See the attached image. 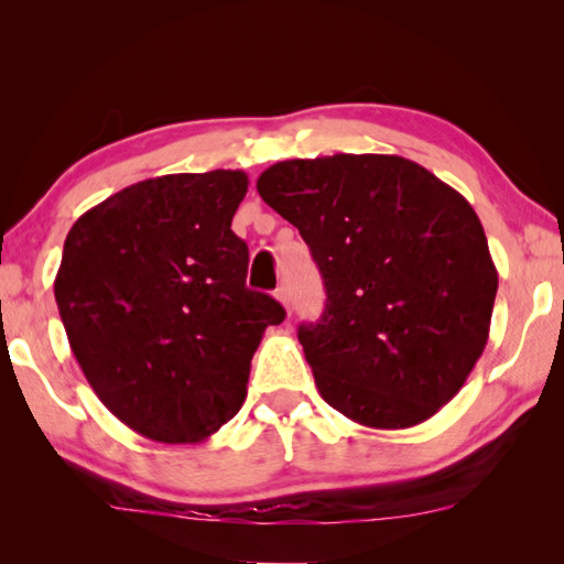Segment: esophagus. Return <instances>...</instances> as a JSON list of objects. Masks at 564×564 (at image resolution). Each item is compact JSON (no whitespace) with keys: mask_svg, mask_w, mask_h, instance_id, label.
<instances>
[{"mask_svg":"<svg viewBox=\"0 0 564 564\" xmlns=\"http://www.w3.org/2000/svg\"><path fill=\"white\" fill-rule=\"evenodd\" d=\"M275 299L283 303V308L291 313V293H289V285H279V291H275Z\"/></svg>","mask_w":564,"mask_h":564,"instance_id":"1","label":"esophagus"}]
</instances>
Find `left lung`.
Returning a JSON list of instances; mask_svg holds the SVG:
<instances>
[{"instance_id":"8db88e82","label":"left lung","mask_w":564,"mask_h":564,"mask_svg":"<svg viewBox=\"0 0 564 564\" xmlns=\"http://www.w3.org/2000/svg\"><path fill=\"white\" fill-rule=\"evenodd\" d=\"M256 188L299 228L326 285L321 321L299 328L321 398L376 431L451 403L482 356L498 293L465 196L393 154L279 161Z\"/></svg>"}]
</instances>
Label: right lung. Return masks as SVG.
Wrapping results in <instances>:
<instances>
[{
	"instance_id": "add662e5",
	"label": "right lung",
	"mask_w": 564,
	"mask_h": 564,
	"mask_svg": "<svg viewBox=\"0 0 564 564\" xmlns=\"http://www.w3.org/2000/svg\"><path fill=\"white\" fill-rule=\"evenodd\" d=\"M243 171L139 181L76 218L54 279L66 338L99 400L159 443H202L246 400L251 358L285 311L246 289L231 231Z\"/></svg>"
}]
</instances>
